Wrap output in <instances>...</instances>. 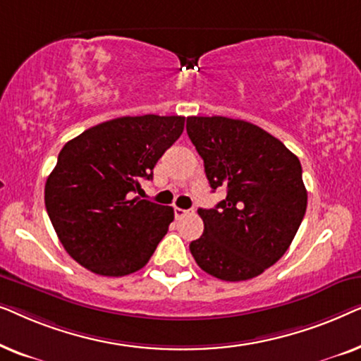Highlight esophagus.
Here are the masks:
<instances>
[{
	"instance_id": "34e87169",
	"label": "esophagus",
	"mask_w": 361,
	"mask_h": 361,
	"mask_svg": "<svg viewBox=\"0 0 361 361\" xmlns=\"http://www.w3.org/2000/svg\"><path fill=\"white\" fill-rule=\"evenodd\" d=\"M189 214H190V210L179 209V207H176V209H174V215H176V219H177V220L184 219V216H185V215H189Z\"/></svg>"
}]
</instances>
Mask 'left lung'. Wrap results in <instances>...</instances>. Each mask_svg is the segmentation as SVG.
I'll return each instance as SVG.
<instances>
[{
	"label": "left lung",
	"instance_id": "1",
	"mask_svg": "<svg viewBox=\"0 0 361 361\" xmlns=\"http://www.w3.org/2000/svg\"><path fill=\"white\" fill-rule=\"evenodd\" d=\"M187 135L212 189L226 187L215 209H199L204 235L190 243L195 263L221 281L259 276L288 251L304 219L307 190L298 156L233 118L189 116Z\"/></svg>",
	"mask_w": 361,
	"mask_h": 361
}]
</instances>
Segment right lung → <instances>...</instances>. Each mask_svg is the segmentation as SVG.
Returning <instances> with one entry per match:
<instances>
[{
	"mask_svg": "<svg viewBox=\"0 0 361 361\" xmlns=\"http://www.w3.org/2000/svg\"><path fill=\"white\" fill-rule=\"evenodd\" d=\"M185 116H121L88 128L59 152L44 200L63 248L100 276L141 269L164 238L172 207L135 195L179 140Z\"/></svg>",
	"mask_w": 361,
	"mask_h": 361,
	"instance_id": "1",
	"label": "right lung"
}]
</instances>
